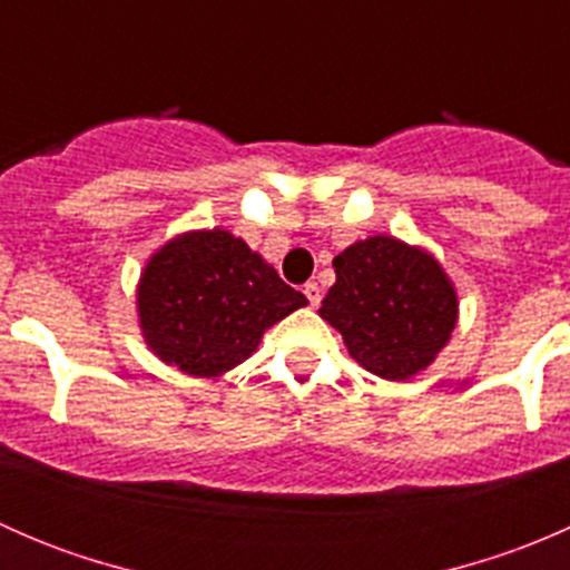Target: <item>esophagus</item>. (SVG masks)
Masks as SVG:
<instances>
[{"label":"esophagus","mask_w":570,"mask_h":570,"mask_svg":"<svg viewBox=\"0 0 570 570\" xmlns=\"http://www.w3.org/2000/svg\"><path fill=\"white\" fill-rule=\"evenodd\" d=\"M303 292H306V297H308V303H312V306H320L322 289H320L317 284H314V281H308V284L303 286Z\"/></svg>","instance_id":"1"}]
</instances>
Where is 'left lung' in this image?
Segmentation results:
<instances>
[{"instance_id":"left-lung-1","label":"left lung","mask_w":570,"mask_h":570,"mask_svg":"<svg viewBox=\"0 0 570 570\" xmlns=\"http://www.w3.org/2000/svg\"><path fill=\"white\" fill-rule=\"evenodd\" d=\"M336 284L320 317L350 355L386 381H407L435 361L458 322V292L428 250L377 234L333 258Z\"/></svg>"}]
</instances>
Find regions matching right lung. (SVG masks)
<instances>
[{
  "mask_svg": "<svg viewBox=\"0 0 570 570\" xmlns=\"http://www.w3.org/2000/svg\"><path fill=\"white\" fill-rule=\"evenodd\" d=\"M306 303L223 228L165 243L148 258L137 286L146 344L165 364L195 377H217L243 364L267 327Z\"/></svg>",
  "mask_w": 570,
  "mask_h": 570,
  "instance_id": "right-lung-1",
  "label": "right lung"
}]
</instances>
